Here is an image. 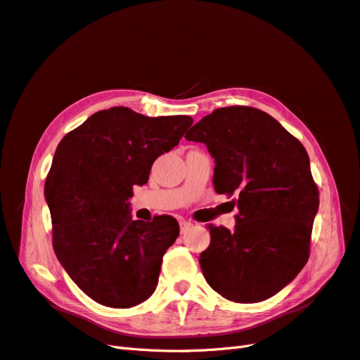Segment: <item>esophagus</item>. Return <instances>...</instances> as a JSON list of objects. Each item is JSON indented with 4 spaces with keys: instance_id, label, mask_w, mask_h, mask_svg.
Segmentation results:
<instances>
[{
    "instance_id": "obj_1",
    "label": "esophagus",
    "mask_w": 360,
    "mask_h": 360,
    "mask_svg": "<svg viewBox=\"0 0 360 360\" xmlns=\"http://www.w3.org/2000/svg\"><path fill=\"white\" fill-rule=\"evenodd\" d=\"M192 226H193V223H192V221L181 220V221H180V230H181V233H186V232H188V230H189Z\"/></svg>"
}]
</instances>
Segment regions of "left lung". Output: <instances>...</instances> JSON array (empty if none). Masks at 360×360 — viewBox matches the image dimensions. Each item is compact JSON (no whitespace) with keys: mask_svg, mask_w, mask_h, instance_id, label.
<instances>
[{"mask_svg":"<svg viewBox=\"0 0 360 360\" xmlns=\"http://www.w3.org/2000/svg\"><path fill=\"white\" fill-rule=\"evenodd\" d=\"M214 158V189L238 193L235 230L210 224L199 264L214 291L258 303L285 288L309 260L319 208L304 146L269 113L250 106L215 109L186 133Z\"/></svg>","mask_w":360,"mask_h":360,"instance_id":"left-lung-1","label":"left lung"}]
</instances>
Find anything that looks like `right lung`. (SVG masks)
I'll use <instances>...</instances> for the list:
<instances>
[{"label":"right lung","instance_id":"obj_1","mask_svg":"<svg viewBox=\"0 0 360 360\" xmlns=\"http://www.w3.org/2000/svg\"><path fill=\"white\" fill-rule=\"evenodd\" d=\"M192 122L188 115L149 118L117 106L91 115L57 146L44 191L53 248L98 304L128 309L153 294L179 223L171 215L131 220L128 199Z\"/></svg>","mask_w":360,"mask_h":360}]
</instances>
